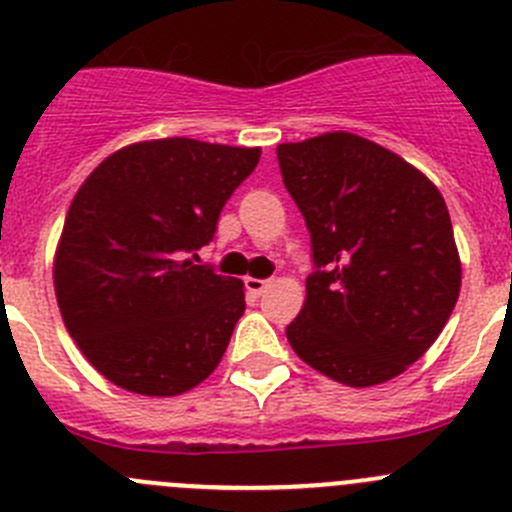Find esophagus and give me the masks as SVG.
<instances>
[{
  "instance_id": "1",
  "label": "esophagus",
  "mask_w": 512,
  "mask_h": 512,
  "mask_svg": "<svg viewBox=\"0 0 512 512\" xmlns=\"http://www.w3.org/2000/svg\"><path fill=\"white\" fill-rule=\"evenodd\" d=\"M244 286H246V291L251 293V296L258 298V296H261V293L268 288V281H266V278H251V276H249V278H246V281H244Z\"/></svg>"
}]
</instances>
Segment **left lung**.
<instances>
[{
  "label": "left lung",
  "instance_id": "1",
  "mask_svg": "<svg viewBox=\"0 0 512 512\" xmlns=\"http://www.w3.org/2000/svg\"><path fill=\"white\" fill-rule=\"evenodd\" d=\"M276 156L313 258L288 343L346 386L391 381L433 346L458 301L443 196L401 156L348 131L278 144Z\"/></svg>",
  "mask_w": 512,
  "mask_h": 512
}]
</instances>
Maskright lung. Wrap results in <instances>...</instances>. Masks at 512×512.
Instances as JSON below:
<instances>
[{"mask_svg":"<svg viewBox=\"0 0 512 512\" xmlns=\"http://www.w3.org/2000/svg\"><path fill=\"white\" fill-rule=\"evenodd\" d=\"M261 149L156 139L101 161L69 206L54 291L69 336L119 388L179 396L211 376L244 316V283L191 254ZM196 256V254H194Z\"/></svg>","mask_w":512,"mask_h":512,"instance_id":"right-lung-1","label":"right lung"}]
</instances>
